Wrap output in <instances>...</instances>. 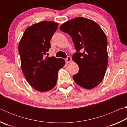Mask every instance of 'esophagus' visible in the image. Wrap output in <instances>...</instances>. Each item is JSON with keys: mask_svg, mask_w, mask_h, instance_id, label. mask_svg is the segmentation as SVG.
Instances as JSON below:
<instances>
[{"mask_svg": "<svg viewBox=\"0 0 127 127\" xmlns=\"http://www.w3.org/2000/svg\"><path fill=\"white\" fill-rule=\"evenodd\" d=\"M72 61V58L70 56H68L67 58L65 59V62L66 63H70Z\"/></svg>", "mask_w": 127, "mask_h": 127, "instance_id": "1", "label": "esophagus"}]
</instances>
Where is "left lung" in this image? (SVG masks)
Here are the masks:
<instances>
[{"label": "left lung", "instance_id": "left-lung-1", "mask_svg": "<svg viewBox=\"0 0 127 127\" xmlns=\"http://www.w3.org/2000/svg\"><path fill=\"white\" fill-rule=\"evenodd\" d=\"M59 29L71 36L77 51L72 57L79 66L78 73L73 76L74 82L86 89L96 87L104 78L108 62L106 35L97 23L81 17Z\"/></svg>", "mask_w": 127, "mask_h": 127}]
</instances>
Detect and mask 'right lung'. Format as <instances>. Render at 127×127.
<instances>
[{
    "instance_id": "add662e5",
    "label": "right lung",
    "mask_w": 127,
    "mask_h": 127,
    "mask_svg": "<svg viewBox=\"0 0 127 127\" xmlns=\"http://www.w3.org/2000/svg\"><path fill=\"white\" fill-rule=\"evenodd\" d=\"M58 26L57 23L42 21L27 27L19 43L21 68L34 89L45 92L54 87L59 69L65 65L63 59L45 57L50 48V40Z\"/></svg>"
}]
</instances>
